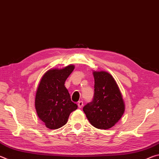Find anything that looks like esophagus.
<instances>
[{
	"label": "esophagus",
	"instance_id": "34e87169",
	"mask_svg": "<svg viewBox=\"0 0 159 159\" xmlns=\"http://www.w3.org/2000/svg\"><path fill=\"white\" fill-rule=\"evenodd\" d=\"M83 106V101H79L78 102V107H79V108H82Z\"/></svg>",
	"mask_w": 159,
	"mask_h": 159
}]
</instances>
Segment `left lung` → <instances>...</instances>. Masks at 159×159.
<instances>
[{"label":"left lung","instance_id":"1","mask_svg":"<svg viewBox=\"0 0 159 159\" xmlns=\"http://www.w3.org/2000/svg\"><path fill=\"white\" fill-rule=\"evenodd\" d=\"M94 96L92 102L83 108L88 120L99 129L111 128L124 113L121 93L111 75L105 71H94Z\"/></svg>","mask_w":159,"mask_h":159}]
</instances>
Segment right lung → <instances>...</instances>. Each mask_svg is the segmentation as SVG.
I'll use <instances>...</instances> for the list:
<instances>
[{
    "label": "right lung",
    "mask_w": 159,
    "mask_h": 159,
    "mask_svg": "<svg viewBox=\"0 0 159 159\" xmlns=\"http://www.w3.org/2000/svg\"><path fill=\"white\" fill-rule=\"evenodd\" d=\"M74 65L51 69L42 77L38 87L35 107L38 116L50 129H57L66 123L70 114L78 108L64 86L74 71Z\"/></svg>",
    "instance_id": "1"
}]
</instances>
